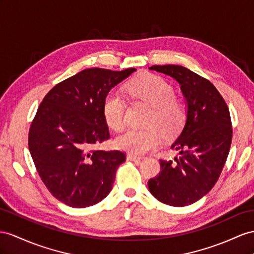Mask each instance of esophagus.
I'll return each mask as SVG.
<instances>
[{
	"label": "esophagus",
	"mask_w": 254,
	"mask_h": 254,
	"mask_svg": "<svg viewBox=\"0 0 254 254\" xmlns=\"http://www.w3.org/2000/svg\"><path fill=\"white\" fill-rule=\"evenodd\" d=\"M127 159L128 161H133V162H135V163H140V161H141V158L137 157V155L131 154V153H128V154L127 155Z\"/></svg>",
	"instance_id": "esophagus-1"
}]
</instances>
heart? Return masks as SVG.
Returning <instances> with one entry per match:
<instances>
[{"label":"heart","mask_w":254,"mask_h":254,"mask_svg":"<svg viewBox=\"0 0 254 254\" xmlns=\"http://www.w3.org/2000/svg\"><path fill=\"white\" fill-rule=\"evenodd\" d=\"M128 92L151 106L146 128H128L116 138V146L133 154H144L157 148L162 133L171 137L179 132L186 119V110L175 97V90L163 78L146 74L132 80ZM126 101L117 91H110L103 102V115L109 127L121 129L126 122Z\"/></svg>","instance_id":"b5f03b06"}]
</instances>
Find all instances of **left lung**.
<instances>
[{
    "label": "left lung",
    "mask_w": 254,
    "mask_h": 254,
    "mask_svg": "<svg viewBox=\"0 0 254 254\" xmlns=\"http://www.w3.org/2000/svg\"><path fill=\"white\" fill-rule=\"evenodd\" d=\"M149 68L178 81L188 106L185 126L172 145L180 155L160 160L161 171L148 181L149 191L166 205H191L212 189L223 170L233 136L230 110L209 80L187 67Z\"/></svg>",
    "instance_id": "1"
}]
</instances>
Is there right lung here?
<instances>
[{
	"label": "right lung",
	"instance_id": "add662e5",
	"mask_svg": "<svg viewBox=\"0 0 254 254\" xmlns=\"http://www.w3.org/2000/svg\"><path fill=\"white\" fill-rule=\"evenodd\" d=\"M135 70L83 69L55 86L38 107L29 131V150L44 185L65 205L93 206L112 191L126 154L93 147L110 137L104 99Z\"/></svg>",
	"mask_w": 254,
	"mask_h": 254
}]
</instances>
